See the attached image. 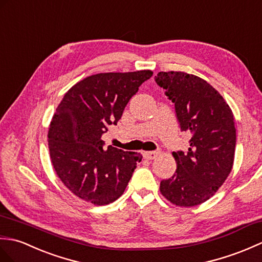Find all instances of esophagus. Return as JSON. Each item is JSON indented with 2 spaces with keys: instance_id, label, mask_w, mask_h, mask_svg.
Instances as JSON below:
<instances>
[{
  "instance_id": "obj_1",
  "label": "esophagus",
  "mask_w": 262,
  "mask_h": 262,
  "mask_svg": "<svg viewBox=\"0 0 262 262\" xmlns=\"http://www.w3.org/2000/svg\"><path fill=\"white\" fill-rule=\"evenodd\" d=\"M158 151H148V152H144L143 154V156H144V158L146 159H148V160H152V159H155L157 156H158Z\"/></svg>"
}]
</instances>
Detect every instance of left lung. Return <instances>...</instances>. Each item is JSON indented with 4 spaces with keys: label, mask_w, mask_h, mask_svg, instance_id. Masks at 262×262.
Here are the masks:
<instances>
[{
    "label": "left lung",
    "mask_w": 262,
    "mask_h": 262,
    "mask_svg": "<svg viewBox=\"0 0 262 262\" xmlns=\"http://www.w3.org/2000/svg\"><path fill=\"white\" fill-rule=\"evenodd\" d=\"M155 80L175 105L180 131L190 133L188 150L172 152L177 169L161 180L160 191L175 205H199L216 193L233 166V114L220 93L195 75L160 72Z\"/></svg>",
    "instance_id": "left-lung-1"
}]
</instances>
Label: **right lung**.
I'll return each instance as SVG.
<instances>
[{
  "label": "right lung",
  "mask_w": 262,
  "mask_h": 262,
  "mask_svg": "<svg viewBox=\"0 0 262 262\" xmlns=\"http://www.w3.org/2000/svg\"><path fill=\"white\" fill-rule=\"evenodd\" d=\"M151 71L102 73L80 80L58 105L48 133L52 166L79 199L106 205L123 194L142 156L102 140Z\"/></svg>",
  "instance_id": "right-lung-1"
}]
</instances>
